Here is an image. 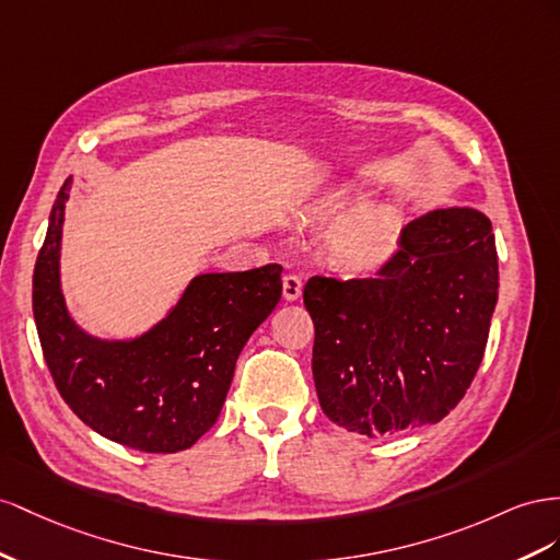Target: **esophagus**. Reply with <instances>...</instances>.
Instances as JSON below:
<instances>
[{
  "label": "esophagus",
  "mask_w": 560,
  "mask_h": 560,
  "mask_svg": "<svg viewBox=\"0 0 560 560\" xmlns=\"http://www.w3.org/2000/svg\"><path fill=\"white\" fill-rule=\"evenodd\" d=\"M300 295H302V279L298 275H285L283 277V298L298 300Z\"/></svg>",
  "instance_id": "1"
}]
</instances>
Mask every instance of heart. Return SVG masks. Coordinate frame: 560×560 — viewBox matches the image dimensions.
<instances>
[{"label": "heart", "instance_id": "b5f03b06", "mask_svg": "<svg viewBox=\"0 0 560 560\" xmlns=\"http://www.w3.org/2000/svg\"><path fill=\"white\" fill-rule=\"evenodd\" d=\"M347 195H328L307 209V222L316 228H335L330 236V258L347 271H375L389 260L396 246V228L385 215L371 211L354 213Z\"/></svg>", "mask_w": 560, "mask_h": 560}]
</instances>
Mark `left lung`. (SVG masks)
<instances>
[{
  "mask_svg": "<svg viewBox=\"0 0 560 560\" xmlns=\"http://www.w3.org/2000/svg\"><path fill=\"white\" fill-rule=\"evenodd\" d=\"M490 220L443 209L410 222L375 277H312V373L332 422L365 436L443 420L483 361L498 305Z\"/></svg>",
  "mask_w": 560,
  "mask_h": 560,
  "instance_id": "1",
  "label": "left lung"
}]
</instances>
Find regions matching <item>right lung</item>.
I'll use <instances>...</instances> for the list:
<instances>
[{
    "mask_svg": "<svg viewBox=\"0 0 560 560\" xmlns=\"http://www.w3.org/2000/svg\"><path fill=\"white\" fill-rule=\"evenodd\" d=\"M60 187L32 277L44 361L72 412L101 436L142 453H178L209 431L244 345L281 300V265L201 275L175 310L133 342H101L66 312L58 281Z\"/></svg>",
    "mask_w": 560,
    "mask_h": 560,
    "instance_id": "1",
    "label": "right lung"
}]
</instances>
